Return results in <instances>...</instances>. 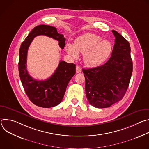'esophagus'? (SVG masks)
Here are the masks:
<instances>
[{"mask_svg":"<svg viewBox=\"0 0 149 149\" xmlns=\"http://www.w3.org/2000/svg\"><path fill=\"white\" fill-rule=\"evenodd\" d=\"M81 71H82L81 68L79 66H77L76 67V72L77 73H79V72H81Z\"/></svg>","mask_w":149,"mask_h":149,"instance_id":"34e87169","label":"esophagus"}]
</instances>
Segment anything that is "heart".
<instances>
[{
    "mask_svg": "<svg viewBox=\"0 0 149 149\" xmlns=\"http://www.w3.org/2000/svg\"><path fill=\"white\" fill-rule=\"evenodd\" d=\"M67 52L75 58L78 52L84 54V62L87 66L94 68L102 65L110 56L112 45L107 40H102L100 36L86 33L78 36L74 45H67Z\"/></svg>",
    "mask_w": 149,
    "mask_h": 149,
    "instance_id": "obj_1",
    "label": "heart"
}]
</instances>
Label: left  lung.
Instances as JSON below:
<instances>
[{
  "label": "left lung",
  "instance_id": "obj_1",
  "mask_svg": "<svg viewBox=\"0 0 149 149\" xmlns=\"http://www.w3.org/2000/svg\"><path fill=\"white\" fill-rule=\"evenodd\" d=\"M115 44L111 56L104 65L83 69L86 96L97 108L109 107L120 101L129 87L133 72L129 42L113 30Z\"/></svg>",
  "mask_w": 149,
  "mask_h": 149
}]
</instances>
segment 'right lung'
<instances>
[{"label":"right lung","instance_id":"obj_1","mask_svg":"<svg viewBox=\"0 0 149 149\" xmlns=\"http://www.w3.org/2000/svg\"><path fill=\"white\" fill-rule=\"evenodd\" d=\"M45 35L56 40L61 49L65 45V38L56 28L40 25L35 27L22 42L19 49V72L25 91L35 105L43 108L58 105L64 96L68 84L75 74V64L61 61L55 72L45 81L33 79L26 69L27 53L32 41L36 36Z\"/></svg>","mask_w":149,"mask_h":149}]
</instances>
